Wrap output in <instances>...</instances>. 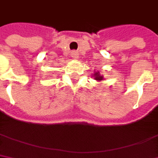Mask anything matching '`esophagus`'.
Instances as JSON below:
<instances>
[{
    "label": "esophagus",
    "instance_id": "obj_1",
    "mask_svg": "<svg viewBox=\"0 0 158 158\" xmlns=\"http://www.w3.org/2000/svg\"><path fill=\"white\" fill-rule=\"evenodd\" d=\"M71 56H72L73 58L77 59V58H78V52H76V51H73V52H71Z\"/></svg>",
    "mask_w": 158,
    "mask_h": 158
}]
</instances>
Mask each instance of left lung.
Wrapping results in <instances>:
<instances>
[{"instance_id": "1", "label": "left lung", "mask_w": 158, "mask_h": 158, "mask_svg": "<svg viewBox=\"0 0 158 158\" xmlns=\"http://www.w3.org/2000/svg\"><path fill=\"white\" fill-rule=\"evenodd\" d=\"M94 77L95 80H96V81H102V80H103V76H101V75L99 74V72L94 73Z\"/></svg>"}]
</instances>
